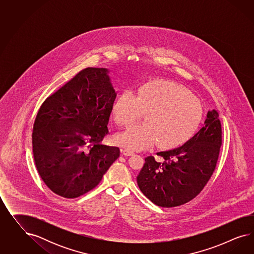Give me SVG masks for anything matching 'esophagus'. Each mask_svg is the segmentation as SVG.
Returning a JSON list of instances; mask_svg holds the SVG:
<instances>
[{
  "label": "esophagus",
  "mask_w": 254,
  "mask_h": 254,
  "mask_svg": "<svg viewBox=\"0 0 254 254\" xmlns=\"http://www.w3.org/2000/svg\"><path fill=\"white\" fill-rule=\"evenodd\" d=\"M121 153L124 155H127V156H129V155H132V154H134L132 151L128 150V149H121Z\"/></svg>",
  "instance_id": "34e87169"
}]
</instances>
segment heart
Wrapping results in <instances>:
<instances>
[{
  "label": "heart",
  "instance_id": "heart-1",
  "mask_svg": "<svg viewBox=\"0 0 254 254\" xmlns=\"http://www.w3.org/2000/svg\"><path fill=\"white\" fill-rule=\"evenodd\" d=\"M146 112L144 123L131 126L116 136V141L129 150H142L157 142L162 148L176 146L198 126L201 109L197 100L180 85L154 81L133 93H122L113 106L119 126H128Z\"/></svg>",
  "mask_w": 254,
  "mask_h": 254
}]
</instances>
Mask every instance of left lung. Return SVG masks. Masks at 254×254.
I'll return each instance as SVG.
<instances>
[{"label": "left lung", "mask_w": 254, "mask_h": 254, "mask_svg": "<svg viewBox=\"0 0 254 254\" xmlns=\"http://www.w3.org/2000/svg\"><path fill=\"white\" fill-rule=\"evenodd\" d=\"M222 145V127L216 110L208 111L203 127L185 144L148 156L137 177L140 191L154 204L172 208L194 198L215 169Z\"/></svg>", "instance_id": "obj_1"}]
</instances>
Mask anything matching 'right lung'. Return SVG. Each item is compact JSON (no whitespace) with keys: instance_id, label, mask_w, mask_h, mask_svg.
<instances>
[{"instance_id":"obj_1","label":"right lung","mask_w":254,"mask_h":254,"mask_svg":"<svg viewBox=\"0 0 254 254\" xmlns=\"http://www.w3.org/2000/svg\"><path fill=\"white\" fill-rule=\"evenodd\" d=\"M109 73L105 68L82 69L38 111L32 132L34 162L44 183L62 197L92 190L119 157L118 147L100 144L116 98Z\"/></svg>"}]
</instances>
